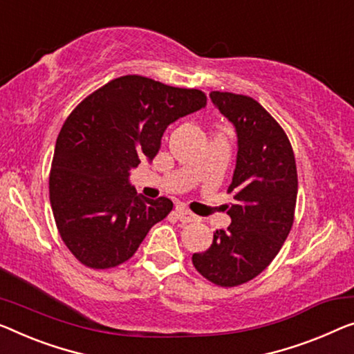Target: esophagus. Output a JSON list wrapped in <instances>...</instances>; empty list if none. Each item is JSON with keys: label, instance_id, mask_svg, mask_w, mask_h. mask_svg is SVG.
<instances>
[{"label": "esophagus", "instance_id": "1", "mask_svg": "<svg viewBox=\"0 0 354 354\" xmlns=\"http://www.w3.org/2000/svg\"><path fill=\"white\" fill-rule=\"evenodd\" d=\"M175 213L181 223H192V221H197V216L191 213V211H189L186 207H183V205H178V207L175 208Z\"/></svg>", "mask_w": 354, "mask_h": 354}]
</instances>
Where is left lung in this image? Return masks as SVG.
I'll list each match as a JSON object with an SVG mask.
<instances>
[{"instance_id":"obj_1","label":"left lung","mask_w":354,"mask_h":354,"mask_svg":"<svg viewBox=\"0 0 354 354\" xmlns=\"http://www.w3.org/2000/svg\"><path fill=\"white\" fill-rule=\"evenodd\" d=\"M211 102L235 127L236 163L227 192L234 203L227 230H216L213 243L192 256L198 273L218 286L232 288L266 270L281 250L294 223L297 168L291 143L275 119L256 100L211 92Z\"/></svg>"}]
</instances>
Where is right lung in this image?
Returning <instances> with one entry per match:
<instances>
[{"label": "right lung", "mask_w": 354, "mask_h": 354, "mask_svg": "<svg viewBox=\"0 0 354 354\" xmlns=\"http://www.w3.org/2000/svg\"><path fill=\"white\" fill-rule=\"evenodd\" d=\"M207 106L197 88L122 76L81 102L57 138L49 176L57 229L79 262L111 268L129 261L152 225L173 208L167 197L136 195L129 178L152 162L163 131Z\"/></svg>", "instance_id": "right-lung-1"}]
</instances>
